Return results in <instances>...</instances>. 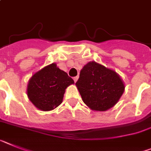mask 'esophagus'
I'll use <instances>...</instances> for the list:
<instances>
[{
	"label": "esophagus",
	"instance_id": "esophagus-1",
	"mask_svg": "<svg viewBox=\"0 0 151 151\" xmlns=\"http://www.w3.org/2000/svg\"><path fill=\"white\" fill-rule=\"evenodd\" d=\"M78 76H77V77H74V78H73V81H74V82H77V81H78Z\"/></svg>",
	"mask_w": 151,
	"mask_h": 151
}]
</instances>
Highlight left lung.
Returning <instances> with one entry per match:
<instances>
[{"mask_svg": "<svg viewBox=\"0 0 151 151\" xmlns=\"http://www.w3.org/2000/svg\"><path fill=\"white\" fill-rule=\"evenodd\" d=\"M82 100L93 111H104L114 106L124 93V85L116 72L96 62L81 70L76 82Z\"/></svg>", "mask_w": 151, "mask_h": 151, "instance_id": "1", "label": "left lung"}]
</instances>
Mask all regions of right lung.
Returning a JSON list of instances; mask_svg holds the SVG:
<instances>
[{"mask_svg":"<svg viewBox=\"0 0 151 151\" xmlns=\"http://www.w3.org/2000/svg\"><path fill=\"white\" fill-rule=\"evenodd\" d=\"M73 80L55 64L35 73L29 81L27 96L35 107L44 111H51L62 103L65 89Z\"/></svg>","mask_w":151,"mask_h":151,"instance_id":"obj_1","label":"right lung"}]
</instances>
